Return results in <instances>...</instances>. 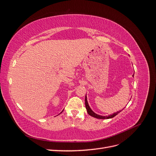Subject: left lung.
Listing matches in <instances>:
<instances>
[{"label":"left lung","mask_w":156,"mask_h":156,"mask_svg":"<svg viewBox=\"0 0 156 156\" xmlns=\"http://www.w3.org/2000/svg\"><path fill=\"white\" fill-rule=\"evenodd\" d=\"M133 76H134V75H133ZM85 106H86V108H87V110L88 114L89 115L92 116V117L96 118V119H112V118L115 117L116 115H117L118 114H119V113H120L122 110L124 109V108H123V109H122V110H120V111H118V112H116L113 113L112 115H108V116H101V115H97V114H96V113L94 112L91 109L90 107V106H89V105H88V101H87V95H86V96H85Z\"/></svg>","instance_id":"obj_1"}]
</instances>
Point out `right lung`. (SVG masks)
<instances>
[{"instance_id": "1", "label": "right lung", "mask_w": 156, "mask_h": 156, "mask_svg": "<svg viewBox=\"0 0 156 156\" xmlns=\"http://www.w3.org/2000/svg\"><path fill=\"white\" fill-rule=\"evenodd\" d=\"M61 112H60V113H61Z\"/></svg>"}]
</instances>
